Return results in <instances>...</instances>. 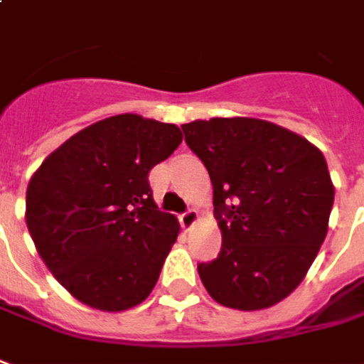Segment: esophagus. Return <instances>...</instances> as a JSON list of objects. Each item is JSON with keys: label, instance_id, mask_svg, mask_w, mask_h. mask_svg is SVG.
Masks as SVG:
<instances>
[{"label": "esophagus", "instance_id": "esophagus-1", "mask_svg": "<svg viewBox=\"0 0 364 364\" xmlns=\"http://www.w3.org/2000/svg\"><path fill=\"white\" fill-rule=\"evenodd\" d=\"M197 218H199V213H197L195 208H187L185 213H181L179 220H181L183 228H191V226L197 223Z\"/></svg>", "mask_w": 364, "mask_h": 364}]
</instances>
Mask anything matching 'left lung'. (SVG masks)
I'll return each mask as SVG.
<instances>
[{"mask_svg": "<svg viewBox=\"0 0 364 364\" xmlns=\"http://www.w3.org/2000/svg\"><path fill=\"white\" fill-rule=\"evenodd\" d=\"M207 167L223 248L197 266L220 306L242 311L282 301L299 286L327 235L333 189L323 154L256 118L183 124Z\"/></svg>", "mask_w": 364, "mask_h": 364, "instance_id": "1", "label": "left lung"}]
</instances>
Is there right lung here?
<instances>
[{
  "mask_svg": "<svg viewBox=\"0 0 364 364\" xmlns=\"http://www.w3.org/2000/svg\"><path fill=\"white\" fill-rule=\"evenodd\" d=\"M173 124L120 114L53 151L27 187V228L60 286L86 306L124 311L146 299L177 240L149 171L181 144Z\"/></svg>",
  "mask_w": 364,
  "mask_h": 364,
  "instance_id": "right-lung-1",
  "label": "right lung"
}]
</instances>
